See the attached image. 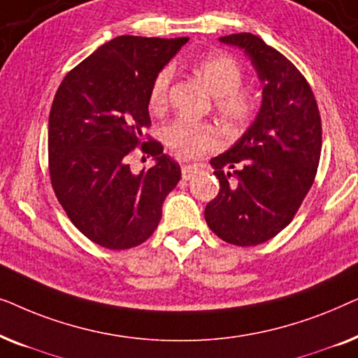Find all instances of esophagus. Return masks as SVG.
Returning a JSON list of instances; mask_svg holds the SVG:
<instances>
[{
	"mask_svg": "<svg viewBox=\"0 0 358 358\" xmlns=\"http://www.w3.org/2000/svg\"><path fill=\"white\" fill-rule=\"evenodd\" d=\"M195 173H197V166L194 164H184L182 166V179L189 180L192 176H195Z\"/></svg>",
	"mask_w": 358,
	"mask_h": 358,
	"instance_id": "34e87169",
	"label": "esophagus"
}]
</instances>
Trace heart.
<instances>
[{"instance_id": "obj_1", "label": "heart", "mask_w": 358, "mask_h": 358, "mask_svg": "<svg viewBox=\"0 0 358 358\" xmlns=\"http://www.w3.org/2000/svg\"><path fill=\"white\" fill-rule=\"evenodd\" d=\"M194 70L202 78L210 92L215 96V109L218 114L234 125L248 124L257 110L256 94L241 86L244 71L239 63L227 53H212L194 65ZM174 70L164 66L155 76L150 87L151 110L161 112L169 101L171 83ZM161 138L171 153L180 159H192L217 150L223 143V135L212 122H195L189 119H176L161 130Z\"/></svg>"}]
</instances>
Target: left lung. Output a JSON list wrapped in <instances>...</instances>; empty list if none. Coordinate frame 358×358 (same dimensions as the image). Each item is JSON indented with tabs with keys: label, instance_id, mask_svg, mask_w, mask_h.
I'll return each instance as SVG.
<instances>
[{
	"label": "left lung",
	"instance_id": "1",
	"mask_svg": "<svg viewBox=\"0 0 358 358\" xmlns=\"http://www.w3.org/2000/svg\"><path fill=\"white\" fill-rule=\"evenodd\" d=\"M251 58L264 81L261 110L231 150L212 159L220 192L205 222L234 246H257L295 217L315 182L322 127L315 94L300 70L249 32L220 37Z\"/></svg>",
	"mask_w": 358,
	"mask_h": 358
}]
</instances>
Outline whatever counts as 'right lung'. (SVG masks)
<instances>
[{
	"label": "right lung",
	"instance_id": "right-lung-1",
	"mask_svg": "<svg viewBox=\"0 0 358 358\" xmlns=\"http://www.w3.org/2000/svg\"><path fill=\"white\" fill-rule=\"evenodd\" d=\"M189 37L120 36L66 73L48 117V171L58 202L92 243L122 251L158 228L179 164L150 129V87ZM134 150L153 169L131 173Z\"/></svg>",
	"mask_w": 358,
	"mask_h": 358
}]
</instances>
